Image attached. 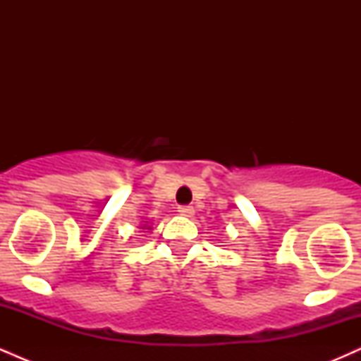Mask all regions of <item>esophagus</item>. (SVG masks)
<instances>
[{
    "instance_id": "34e87169",
    "label": "esophagus",
    "mask_w": 361,
    "mask_h": 361,
    "mask_svg": "<svg viewBox=\"0 0 361 361\" xmlns=\"http://www.w3.org/2000/svg\"><path fill=\"white\" fill-rule=\"evenodd\" d=\"M178 212H180L181 215H185V217H192V215L195 214V209L192 205H181L180 209H178Z\"/></svg>"
}]
</instances>
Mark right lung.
I'll list each match as a JSON object with an SVG mask.
<instances>
[{
  "mask_svg": "<svg viewBox=\"0 0 361 361\" xmlns=\"http://www.w3.org/2000/svg\"><path fill=\"white\" fill-rule=\"evenodd\" d=\"M144 227H149V226H144Z\"/></svg>",
  "mask_w": 361,
  "mask_h": 361,
  "instance_id": "1",
  "label": "right lung"
}]
</instances>
